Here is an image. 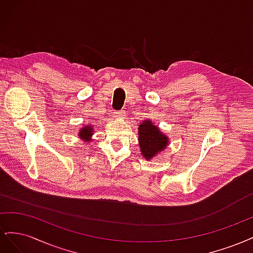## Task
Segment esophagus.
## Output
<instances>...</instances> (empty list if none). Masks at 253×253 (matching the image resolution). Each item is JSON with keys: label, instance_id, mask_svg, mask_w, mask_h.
I'll return each instance as SVG.
<instances>
[{"label": "esophagus", "instance_id": "34e87169", "mask_svg": "<svg viewBox=\"0 0 253 253\" xmlns=\"http://www.w3.org/2000/svg\"><path fill=\"white\" fill-rule=\"evenodd\" d=\"M114 117L116 118H125L126 117V113L124 111H118V112H114L113 114Z\"/></svg>", "mask_w": 253, "mask_h": 253}]
</instances>
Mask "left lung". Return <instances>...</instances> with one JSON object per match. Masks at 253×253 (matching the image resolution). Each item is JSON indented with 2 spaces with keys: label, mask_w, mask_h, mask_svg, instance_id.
I'll return each instance as SVG.
<instances>
[{
  "label": "left lung",
  "mask_w": 253,
  "mask_h": 253,
  "mask_svg": "<svg viewBox=\"0 0 253 253\" xmlns=\"http://www.w3.org/2000/svg\"><path fill=\"white\" fill-rule=\"evenodd\" d=\"M169 137L160 131V128L151 119L143 120L138 126V142L141 155L151 160L163 152L169 145Z\"/></svg>",
  "instance_id": "1"
}]
</instances>
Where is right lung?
<instances>
[{"instance_id":"obj_1","label":"right lung","mask_w":253,"mask_h":253,"mask_svg":"<svg viewBox=\"0 0 253 253\" xmlns=\"http://www.w3.org/2000/svg\"><path fill=\"white\" fill-rule=\"evenodd\" d=\"M94 133H95V126L93 125L86 124L79 129L78 136L82 141H84L85 143H88L91 141V137H93Z\"/></svg>"}]
</instances>
